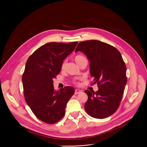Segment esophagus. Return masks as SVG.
Here are the masks:
<instances>
[{
  "instance_id": "1",
  "label": "esophagus",
  "mask_w": 147,
  "mask_h": 147,
  "mask_svg": "<svg viewBox=\"0 0 147 147\" xmlns=\"http://www.w3.org/2000/svg\"><path fill=\"white\" fill-rule=\"evenodd\" d=\"M81 92V91L80 90H78V89H76L75 90V94H80Z\"/></svg>"
}]
</instances>
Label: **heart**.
Here are the masks:
<instances>
[{
  "label": "heart",
  "mask_w": 147,
  "mask_h": 147,
  "mask_svg": "<svg viewBox=\"0 0 147 147\" xmlns=\"http://www.w3.org/2000/svg\"><path fill=\"white\" fill-rule=\"evenodd\" d=\"M86 59V58L84 56H82V55H77V56H76L75 57H74L75 61H76V62L77 63L78 65L80 63L82 60H83L84 59ZM64 65H65V63H63V64H62V65H61V68H62V69L64 67ZM74 83H76L77 82H76V81H74Z\"/></svg>",
  "instance_id": "1"
}]
</instances>
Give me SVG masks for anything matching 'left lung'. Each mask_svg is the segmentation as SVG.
Listing matches in <instances>:
<instances>
[{
    "label": "left lung",
    "mask_w": 147,
    "mask_h": 147,
    "mask_svg": "<svg viewBox=\"0 0 147 147\" xmlns=\"http://www.w3.org/2000/svg\"><path fill=\"white\" fill-rule=\"evenodd\" d=\"M81 51L90 61V74L98 90L84 92L88 95L84 108L88 115L105 119L119 108L127 83L126 66L120 52L114 47L97 40L80 42L75 52Z\"/></svg>",
    "instance_id": "obj_1"
}]
</instances>
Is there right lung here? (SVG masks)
Here are the masks:
<instances>
[{
	"instance_id": "add662e5",
	"label": "right lung",
	"mask_w": 147,
	"mask_h": 147,
	"mask_svg": "<svg viewBox=\"0 0 147 147\" xmlns=\"http://www.w3.org/2000/svg\"><path fill=\"white\" fill-rule=\"evenodd\" d=\"M77 44L49 42L37 49L27 60L22 76L24 98L35 116L44 123L54 124L63 117L67 103L74 94V88L70 86L55 91L53 80Z\"/></svg>"
}]
</instances>
